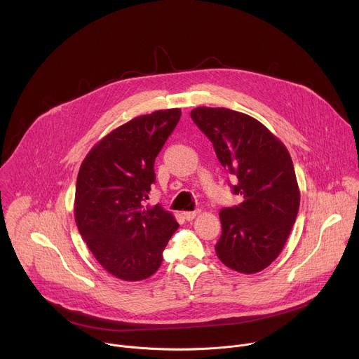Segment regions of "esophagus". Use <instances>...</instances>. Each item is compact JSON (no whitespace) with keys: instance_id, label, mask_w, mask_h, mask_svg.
Returning a JSON list of instances; mask_svg holds the SVG:
<instances>
[{"instance_id":"obj_1","label":"esophagus","mask_w":359,"mask_h":359,"mask_svg":"<svg viewBox=\"0 0 359 359\" xmlns=\"http://www.w3.org/2000/svg\"><path fill=\"white\" fill-rule=\"evenodd\" d=\"M198 214H200V210L189 211V212H184V218H186V221H193Z\"/></svg>"}]
</instances>
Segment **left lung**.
Here are the masks:
<instances>
[{
	"label": "left lung",
	"mask_w": 359,
	"mask_h": 359,
	"mask_svg": "<svg viewBox=\"0 0 359 359\" xmlns=\"http://www.w3.org/2000/svg\"><path fill=\"white\" fill-rule=\"evenodd\" d=\"M196 126L212 142L242 203L219 211L218 259L229 269L255 274L281 253L299 210V187L285 145L256 118L225 107H196Z\"/></svg>",
	"instance_id": "1"
}]
</instances>
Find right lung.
Wrapping results in <instances>:
<instances>
[{"label": "right lung", "instance_id": "1", "mask_svg": "<svg viewBox=\"0 0 359 359\" xmlns=\"http://www.w3.org/2000/svg\"><path fill=\"white\" fill-rule=\"evenodd\" d=\"M180 109L138 116L102 138L83 159L75 189V222L99 264L123 281L151 277L179 228L161 204L144 207L154 163Z\"/></svg>", "mask_w": 359, "mask_h": 359}]
</instances>
